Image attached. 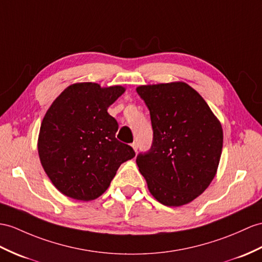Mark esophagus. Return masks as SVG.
I'll use <instances>...</instances> for the list:
<instances>
[{
    "instance_id": "obj_1",
    "label": "esophagus",
    "mask_w": 262,
    "mask_h": 262,
    "mask_svg": "<svg viewBox=\"0 0 262 262\" xmlns=\"http://www.w3.org/2000/svg\"><path fill=\"white\" fill-rule=\"evenodd\" d=\"M131 146H132V148H133V150H135L136 152L138 151V143H137V142H133V143L131 144Z\"/></svg>"
}]
</instances>
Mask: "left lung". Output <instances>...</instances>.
<instances>
[{"instance_id":"1","label":"left lung","mask_w":262,"mask_h":262,"mask_svg":"<svg viewBox=\"0 0 262 262\" xmlns=\"http://www.w3.org/2000/svg\"><path fill=\"white\" fill-rule=\"evenodd\" d=\"M150 111L153 130L149 151L137 164L149 191L168 207L194 200L218 169L223 133L207 102L184 82L137 88Z\"/></svg>"}]
</instances>
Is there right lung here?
Here are the masks:
<instances>
[{"label":"right lung","mask_w":262,"mask_h":262,"mask_svg":"<svg viewBox=\"0 0 262 262\" xmlns=\"http://www.w3.org/2000/svg\"><path fill=\"white\" fill-rule=\"evenodd\" d=\"M125 89L83 82L68 86L49 107L40 127L37 151L54 187L75 200L97 199L119 167L135 158L116 138L118 122L107 113Z\"/></svg>","instance_id":"obj_1"}]
</instances>
